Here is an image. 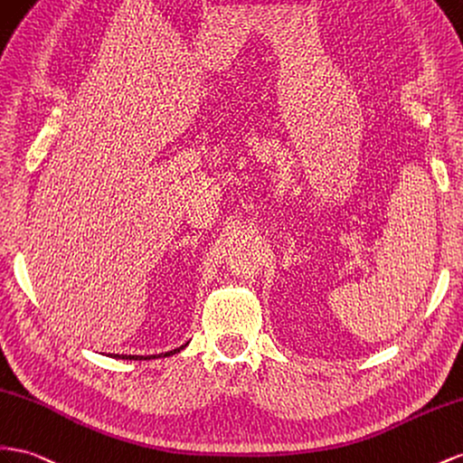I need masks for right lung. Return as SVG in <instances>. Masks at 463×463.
Here are the masks:
<instances>
[{
	"mask_svg": "<svg viewBox=\"0 0 463 463\" xmlns=\"http://www.w3.org/2000/svg\"><path fill=\"white\" fill-rule=\"evenodd\" d=\"M183 348V346H181ZM181 348H175V351H171V353H165V354H154V356H130V354H115V358H124V360H149V358H159V356H171V354H175V353H179ZM112 356V354H110Z\"/></svg>",
	"mask_w": 463,
	"mask_h": 463,
	"instance_id": "obj_1",
	"label": "right lung"
}]
</instances>
